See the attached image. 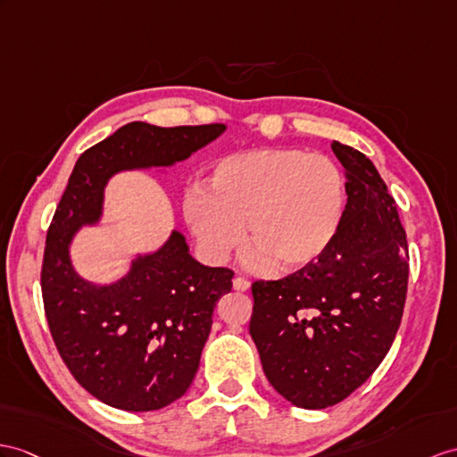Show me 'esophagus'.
I'll return each mask as SVG.
<instances>
[{"instance_id":"1","label":"esophagus","mask_w":457,"mask_h":457,"mask_svg":"<svg viewBox=\"0 0 457 457\" xmlns=\"http://www.w3.org/2000/svg\"><path fill=\"white\" fill-rule=\"evenodd\" d=\"M232 287H235V291H238V293H246L250 288V281L246 279V277H235Z\"/></svg>"}]
</instances>
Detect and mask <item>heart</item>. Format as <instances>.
Wrapping results in <instances>:
<instances>
[{
	"label": "heart",
	"instance_id": "heart-1",
	"mask_svg": "<svg viewBox=\"0 0 457 457\" xmlns=\"http://www.w3.org/2000/svg\"><path fill=\"white\" fill-rule=\"evenodd\" d=\"M347 184L328 154L255 149L220 159L204 186L187 187L184 217L209 262L240 248L244 227L252 260L298 271L324 255L341 228Z\"/></svg>",
	"mask_w": 457,
	"mask_h": 457
}]
</instances>
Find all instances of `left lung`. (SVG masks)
Returning a JSON list of instances; mask_svg holds the SVG:
<instances>
[{
  "label": "left lung",
  "instance_id": "left-lung-1",
  "mask_svg": "<svg viewBox=\"0 0 457 457\" xmlns=\"http://www.w3.org/2000/svg\"><path fill=\"white\" fill-rule=\"evenodd\" d=\"M347 176L337 238L279 281L252 285L250 336L263 372L287 402L326 409L362 386L402 324L409 253L394 197L361 151L331 143Z\"/></svg>",
  "mask_w": 457,
  "mask_h": 457
}]
</instances>
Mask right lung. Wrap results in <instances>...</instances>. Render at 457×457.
<instances>
[{
  "label": "right lung",
  "mask_w": 457,
  "mask_h": 457,
  "mask_svg": "<svg viewBox=\"0 0 457 457\" xmlns=\"http://www.w3.org/2000/svg\"><path fill=\"white\" fill-rule=\"evenodd\" d=\"M225 129L131 121L81 154L55 209L40 273L44 312L75 380L110 407L154 411L187 392L213 310L235 273L195 262L182 232L172 230L157 252L137 255L121 279L95 285L73 270V235L103 215L104 186L116 172L172 166Z\"/></svg>",
  "instance_id": "add662e5"
}]
</instances>
